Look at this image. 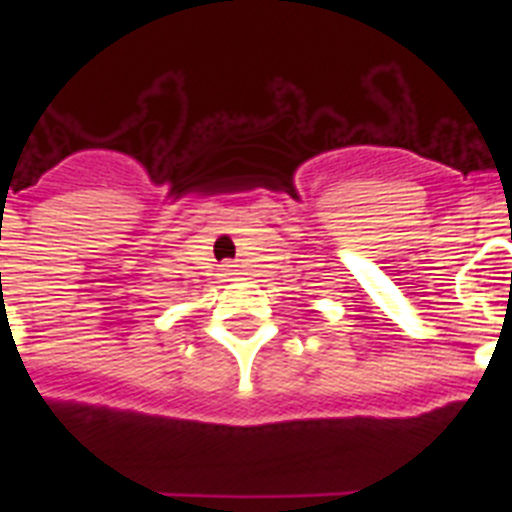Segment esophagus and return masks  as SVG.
Instances as JSON below:
<instances>
[{
	"instance_id": "esophagus-1",
	"label": "esophagus",
	"mask_w": 512,
	"mask_h": 512,
	"mask_svg": "<svg viewBox=\"0 0 512 512\" xmlns=\"http://www.w3.org/2000/svg\"><path fill=\"white\" fill-rule=\"evenodd\" d=\"M223 274H233V266L225 264V266H223Z\"/></svg>"
}]
</instances>
